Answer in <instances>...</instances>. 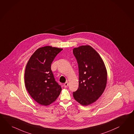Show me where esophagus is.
Wrapping results in <instances>:
<instances>
[{
	"mask_svg": "<svg viewBox=\"0 0 134 134\" xmlns=\"http://www.w3.org/2000/svg\"><path fill=\"white\" fill-rule=\"evenodd\" d=\"M69 83L68 82H66L64 84V85H63V86L65 87V88H67V87H68V86Z\"/></svg>",
	"mask_w": 134,
	"mask_h": 134,
	"instance_id": "esophagus-1",
	"label": "esophagus"
}]
</instances>
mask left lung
Listing matches in <instances>:
<instances>
[{"label": "left lung", "instance_id": "1", "mask_svg": "<svg viewBox=\"0 0 134 134\" xmlns=\"http://www.w3.org/2000/svg\"><path fill=\"white\" fill-rule=\"evenodd\" d=\"M79 70V87L74 98L83 105L91 104L104 92L107 83L104 62L97 51L88 45L73 49Z\"/></svg>", "mask_w": 134, "mask_h": 134}]
</instances>
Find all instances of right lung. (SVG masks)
<instances>
[{
	"instance_id": "obj_1",
	"label": "right lung",
	"mask_w": 134,
	"mask_h": 134,
	"mask_svg": "<svg viewBox=\"0 0 134 134\" xmlns=\"http://www.w3.org/2000/svg\"><path fill=\"white\" fill-rule=\"evenodd\" d=\"M51 46L37 49L27 63L25 84L31 97L38 104L46 106L55 101L62 91L55 81L51 65L55 56L62 50Z\"/></svg>"
}]
</instances>
